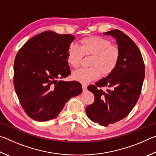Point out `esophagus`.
Wrapping results in <instances>:
<instances>
[{
  "label": "esophagus",
  "instance_id": "esophagus-1",
  "mask_svg": "<svg viewBox=\"0 0 156 156\" xmlns=\"http://www.w3.org/2000/svg\"><path fill=\"white\" fill-rule=\"evenodd\" d=\"M82 87H83V91H86V90H87V86L86 84H82Z\"/></svg>",
  "mask_w": 156,
  "mask_h": 156
}]
</instances>
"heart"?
Listing matches in <instances>:
<instances>
[{
	"instance_id": "1",
	"label": "heart",
	"mask_w": 156,
	"mask_h": 156,
	"mask_svg": "<svg viewBox=\"0 0 156 156\" xmlns=\"http://www.w3.org/2000/svg\"><path fill=\"white\" fill-rule=\"evenodd\" d=\"M84 56H91L89 68H82L72 73L75 80L87 84L96 80L100 75L107 76L112 73L120 58V49L116 44H111L109 39L99 36H91L83 38L80 47L71 44L67 54L68 64L73 68L80 65Z\"/></svg>"
}]
</instances>
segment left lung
Listing matches in <instances>:
<instances>
[{
	"instance_id": "left-lung-1",
	"label": "left lung",
	"mask_w": 156,
	"mask_h": 156,
	"mask_svg": "<svg viewBox=\"0 0 156 156\" xmlns=\"http://www.w3.org/2000/svg\"><path fill=\"white\" fill-rule=\"evenodd\" d=\"M116 39L120 56L115 68L107 77L89 86L95 100L86 108L89 119L100 125L108 126L122 120L135 106L141 93L144 79V63L135 43L118 30L103 33ZM102 86L112 90L102 91Z\"/></svg>"
}]
</instances>
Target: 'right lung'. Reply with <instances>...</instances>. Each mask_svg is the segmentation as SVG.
I'll return each instance as SVG.
<instances>
[{
    "label": "right lung",
    "instance_id": "add662e5",
    "mask_svg": "<svg viewBox=\"0 0 156 156\" xmlns=\"http://www.w3.org/2000/svg\"><path fill=\"white\" fill-rule=\"evenodd\" d=\"M75 37L43 31L19 49L14 64V85L21 106L31 118L44 122L58 115L71 98L80 94L77 81L57 79L71 74L67 50Z\"/></svg>",
    "mask_w": 156,
    "mask_h": 156
}]
</instances>
